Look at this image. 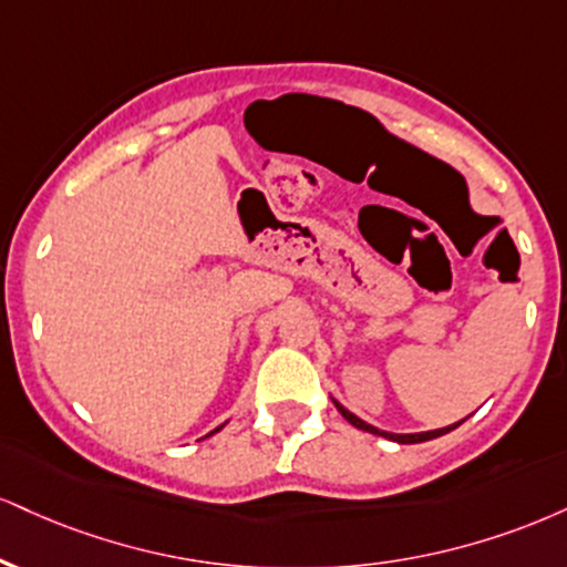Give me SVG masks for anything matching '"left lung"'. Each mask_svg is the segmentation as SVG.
I'll return each instance as SVG.
<instances>
[{
  "instance_id": "8db88e82",
  "label": "left lung",
  "mask_w": 567,
  "mask_h": 567,
  "mask_svg": "<svg viewBox=\"0 0 567 567\" xmlns=\"http://www.w3.org/2000/svg\"><path fill=\"white\" fill-rule=\"evenodd\" d=\"M332 404L338 406V412L343 414V417L349 420L353 427H359V431H367V433H374V435H383V439H388V441H395V443H422V441L439 439V435H446L449 431H454V427H460L462 422H465V420H460V422H454V425L439 427V431H425V433H388V431H380V427H374V425H370V422H364L361 417H357V414L349 412V409H346L343 404H340L338 399H332Z\"/></svg>"
}]
</instances>
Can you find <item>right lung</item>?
<instances>
[{"mask_svg": "<svg viewBox=\"0 0 567 567\" xmlns=\"http://www.w3.org/2000/svg\"><path fill=\"white\" fill-rule=\"evenodd\" d=\"M224 425H227V422H224ZM224 425H218V427H216V431H210L208 435H214V433H218V431H221V427H224Z\"/></svg>", "mask_w": 567, "mask_h": 567, "instance_id": "add662e5", "label": "right lung"}]
</instances>
